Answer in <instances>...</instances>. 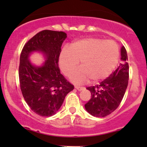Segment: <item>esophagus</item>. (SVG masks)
I'll return each mask as SVG.
<instances>
[{"label":"esophagus","instance_id":"obj_1","mask_svg":"<svg viewBox=\"0 0 147 147\" xmlns=\"http://www.w3.org/2000/svg\"><path fill=\"white\" fill-rule=\"evenodd\" d=\"M75 87L77 89V90H79V91H81V90H83L84 89V87H80V86H75Z\"/></svg>","mask_w":147,"mask_h":147}]
</instances>
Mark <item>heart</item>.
<instances>
[{
  "label": "heart",
  "mask_w": 147,
  "mask_h": 147,
  "mask_svg": "<svg viewBox=\"0 0 147 147\" xmlns=\"http://www.w3.org/2000/svg\"><path fill=\"white\" fill-rule=\"evenodd\" d=\"M119 50L113 40H104L97 38H86L72 42L69 47L62 50L59 57L61 70L69 76L73 72L71 80L82 84L91 79L96 82L110 75L117 65Z\"/></svg>",
  "instance_id": "b5f03b06"
}]
</instances>
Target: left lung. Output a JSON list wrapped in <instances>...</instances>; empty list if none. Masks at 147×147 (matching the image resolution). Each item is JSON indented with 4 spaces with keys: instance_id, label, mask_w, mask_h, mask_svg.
I'll return each mask as SVG.
<instances>
[{
    "instance_id": "left-lung-1",
    "label": "left lung",
    "mask_w": 147,
    "mask_h": 147,
    "mask_svg": "<svg viewBox=\"0 0 147 147\" xmlns=\"http://www.w3.org/2000/svg\"><path fill=\"white\" fill-rule=\"evenodd\" d=\"M121 60L119 66L107 79L96 86L87 87L91 93V99L84 107L92 116H107L121 103L129 81L128 57L124 46L121 48Z\"/></svg>"
}]
</instances>
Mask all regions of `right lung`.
I'll list each match as a JSON object with an SVG mask.
<instances>
[{"instance_id": "right-lung-1", "label": "right lung", "mask_w": 147, "mask_h": 147, "mask_svg": "<svg viewBox=\"0 0 147 147\" xmlns=\"http://www.w3.org/2000/svg\"><path fill=\"white\" fill-rule=\"evenodd\" d=\"M66 38L64 32L45 30L30 39L22 50L18 72L20 90L30 108L40 116L54 115L74 89L58 67L61 46ZM35 51L46 57L42 66L32 65L28 59Z\"/></svg>"}]
</instances>
